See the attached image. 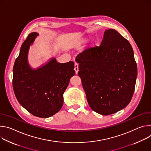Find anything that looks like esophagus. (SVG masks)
Returning <instances> with one entry per match:
<instances>
[{
	"mask_svg": "<svg viewBox=\"0 0 151 151\" xmlns=\"http://www.w3.org/2000/svg\"><path fill=\"white\" fill-rule=\"evenodd\" d=\"M74 70L76 71V74H77L78 71V65L77 63H75L74 64Z\"/></svg>",
	"mask_w": 151,
	"mask_h": 151,
	"instance_id": "34e87169",
	"label": "esophagus"
}]
</instances>
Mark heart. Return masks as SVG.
Returning a JSON list of instances; mask_svg holds the SVG:
<instances>
[{
	"mask_svg": "<svg viewBox=\"0 0 151 151\" xmlns=\"http://www.w3.org/2000/svg\"><path fill=\"white\" fill-rule=\"evenodd\" d=\"M88 41V38H82L81 39L80 41H79V43L80 44H85L86 42H87Z\"/></svg>",
	"mask_w": 151,
	"mask_h": 151,
	"instance_id": "heart-1",
	"label": "heart"
}]
</instances>
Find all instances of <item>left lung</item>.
I'll list each match as a JSON object with an SVG mask.
<instances>
[{"label": "left lung", "mask_w": 151, "mask_h": 151, "mask_svg": "<svg viewBox=\"0 0 151 151\" xmlns=\"http://www.w3.org/2000/svg\"><path fill=\"white\" fill-rule=\"evenodd\" d=\"M76 61L94 111L106 116L128 106L134 91L137 67L130 43L119 33L106 30L100 45L80 53Z\"/></svg>", "instance_id": "1"}]
</instances>
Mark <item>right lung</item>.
I'll return each mask as SVG.
<instances>
[{"mask_svg":"<svg viewBox=\"0 0 151 151\" xmlns=\"http://www.w3.org/2000/svg\"><path fill=\"white\" fill-rule=\"evenodd\" d=\"M38 35L37 32H32L22 44L14 65L12 85L22 106L33 115L47 118L62 108L63 93L76 73L73 62L60 63L55 58L36 69L32 68L28 53Z\"/></svg>","mask_w":151,"mask_h":151,"instance_id":"add662e5","label":"right lung"}]
</instances>
